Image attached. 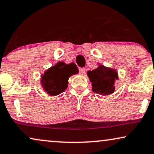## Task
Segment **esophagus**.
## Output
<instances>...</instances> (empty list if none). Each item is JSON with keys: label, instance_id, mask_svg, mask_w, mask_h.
Instances as JSON below:
<instances>
[{"label": "esophagus", "instance_id": "34e87169", "mask_svg": "<svg viewBox=\"0 0 154 154\" xmlns=\"http://www.w3.org/2000/svg\"><path fill=\"white\" fill-rule=\"evenodd\" d=\"M85 72H86V69H85V68H80L79 69V73H80V75H85Z\"/></svg>", "mask_w": 154, "mask_h": 154}]
</instances>
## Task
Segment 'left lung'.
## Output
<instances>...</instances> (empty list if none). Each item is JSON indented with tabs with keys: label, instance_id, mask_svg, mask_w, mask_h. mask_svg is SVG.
<instances>
[{
	"label": "left lung",
	"instance_id": "8db88e82",
	"mask_svg": "<svg viewBox=\"0 0 154 154\" xmlns=\"http://www.w3.org/2000/svg\"><path fill=\"white\" fill-rule=\"evenodd\" d=\"M87 76L91 82L92 91L95 93L108 96L115 91V81L118 79L116 69L98 64L97 68L87 72Z\"/></svg>",
	"mask_w": 154,
	"mask_h": 154
}]
</instances>
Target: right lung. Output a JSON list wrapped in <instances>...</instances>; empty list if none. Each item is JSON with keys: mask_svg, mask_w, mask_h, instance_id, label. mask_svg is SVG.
<instances>
[{"mask_svg": "<svg viewBox=\"0 0 154 154\" xmlns=\"http://www.w3.org/2000/svg\"><path fill=\"white\" fill-rule=\"evenodd\" d=\"M78 72L79 70L75 63L65 64L63 62H58L41 75L43 89L49 96L58 95L67 88L69 77Z\"/></svg>", "mask_w": 154, "mask_h": 154, "instance_id": "1", "label": "right lung"}]
</instances>
